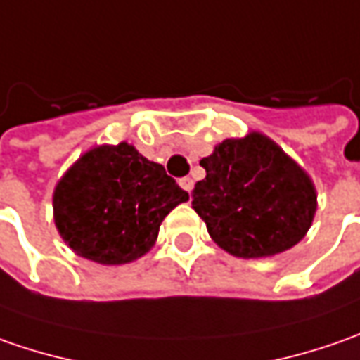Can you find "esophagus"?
I'll list each match as a JSON object with an SVG mask.
<instances>
[{
  "mask_svg": "<svg viewBox=\"0 0 360 360\" xmlns=\"http://www.w3.org/2000/svg\"><path fill=\"white\" fill-rule=\"evenodd\" d=\"M179 185L185 189L187 193H191L193 189V179L191 177H183V179H179Z\"/></svg>",
  "mask_w": 360,
  "mask_h": 360,
  "instance_id": "34e87169",
  "label": "esophagus"
}]
</instances>
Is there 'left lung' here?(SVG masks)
<instances>
[{
  "label": "left lung",
  "mask_w": 360,
  "mask_h": 360,
  "mask_svg": "<svg viewBox=\"0 0 360 360\" xmlns=\"http://www.w3.org/2000/svg\"><path fill=\"white\" fill-rule=\"evenodd\" d=\"M193 209L211 239L241 259L273 257L311 229L316 213L313 179L277 143L259 131L231 137L201 159Z\"/></svg>",
  "instance_id": "left-lung-1"
}]
</instances>
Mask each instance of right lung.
Listing matches in <instances>:
<instances>
[{"instance_id": "add662e5", "label": "right lung", "mask_w": 360, "mask_h": 360, "mask_svg": "<svg viewBox=\"0 0 360 360\" xmlns=\"http://www.w3.org/2000/svg\"><path fill=\"white\" fill-rule=\"evenodd\" d=\"M189 201L165 167L133 145H97L63 173L53 221L69 249L99 265H125L151 251L163 219Z\"/></svg>"}]
</instances>
